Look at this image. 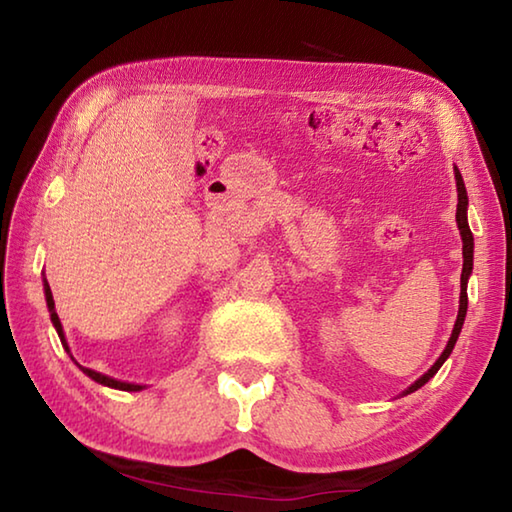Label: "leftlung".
<instances>
[{"label": "left lung", "instance_id": "1", "mask_svg": "<svg viewBox=\"0 0 512 512\" xmlns=\"http://www.w3.org/2000/svg\"><path fill=\"white\" fill-rule=\"evenodd\" d=\"M454 176H456V189H458V205H456V223H458V230H461V239H463V273H461V305H458V316H456V323H454V329H452V336H449L447 341V348L443 350V354H440L438 361L433 363V366L424 372V375L415 381V384H411L409 388L402 395H409L413 391H418L420 386L427 384V381L436 375V372L440 370V366L447 361L449 354H452L454 345L458 341V334H461L463 329V320H465V314H467V280H470L472 275V259H474V237H472V230L470 225H467V192H465V183H463V176L461 171H458L454 167Z\"/></svg>", "mask_w": 512, "mask_h": 512}]
</instances>
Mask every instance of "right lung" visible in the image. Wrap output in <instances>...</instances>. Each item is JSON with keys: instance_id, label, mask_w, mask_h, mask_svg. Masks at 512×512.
Returning a JSON list of instances; mask_svg holds the SVG:
<instances>
[{"instance_id": "obj_1", "label": "right lung", "mask_w": 512, "mask_h": 512, "mask_svg": "<svg viewBox=\"0 0 512 512\" xmlns=\"http://www.w3.org/2000/svg\"><path fill=\"white\" fill-rule=\"evenodd\" d=\"M45 298H47V307H49V314H51V323H54V327H56V332H58V336H60V343H63L65 350L69 352L67 341H65V334H63V325H60V318H58V314H56L54 296H51V289H49L47 280H45ZM79 368H81L90 379L97 381V384L117 388V391H142V388H144V386H140V384H128V381H117V379H112V377H106V375H101V372H97V370H90V368H83V366H79Z\"/></svg>"}]
</instances>
